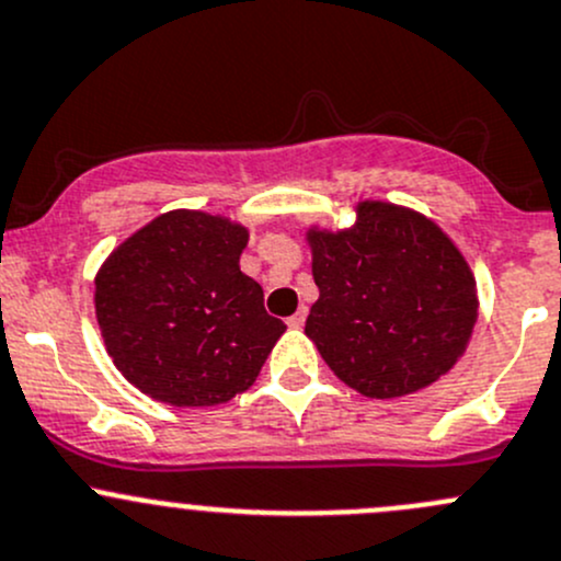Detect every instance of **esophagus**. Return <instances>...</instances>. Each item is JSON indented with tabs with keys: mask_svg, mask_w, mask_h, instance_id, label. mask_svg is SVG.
Listing matches in <instances>:
<instances>
[{
	"mask_svg": "<svg viewBox=\"0 0 561 561\" xmlns=\"http://www.w3.org/2000/svg\"><path fill=\"white\" fill-rule=\"evenodd\" d=\"M305 319H308V310H305V308H299L297 313H294V316H288L286 323H288V327H291V329H302V327H305Z\"/></svg>",
	"mask_w": 561,
	"mask_h": 561,
	"instance_id": "34e87169",
	"label": "esophagus"
}]
</instances>
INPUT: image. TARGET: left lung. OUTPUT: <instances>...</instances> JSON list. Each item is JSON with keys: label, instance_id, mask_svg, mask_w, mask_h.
I'll return each instance as SVG.
<instances>
[{"label": "left lung", "instance_id": "1", "mask_svg": "<svg viewBox=\"0 0 561 561\" xmlns=\"http://www.w3.org/2000/svg\"><path fill=\"white\" fill-rule=\"evenodd\" d=\"M345 229L308 227L319 299L305 334L369 400L415 394L451 369L478 321L465 253L413 207L362 199Z\"/></svg>", "mask_w": 561, "mask_h": 561}]
</instances>
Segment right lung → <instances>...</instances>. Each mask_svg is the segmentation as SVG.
I'll use <instances>...</instances> for the list:
<instances>
[{"instance_id": "1", "label": "right lung", "mask_w": 561, "mask_h": 561, "mask_svg": "<svg viewBox=\"0 0 561 561\" xmlns=\"http://www.w3.org/2000/svg\"><path fill=\"white\" fill-rule=\"evenodd\" d=\"M248 227L170 210L102 262L94 308L118 373L172 408H213L253 386L286 323L240 270Z\"/></svg>"}]
</instances>
